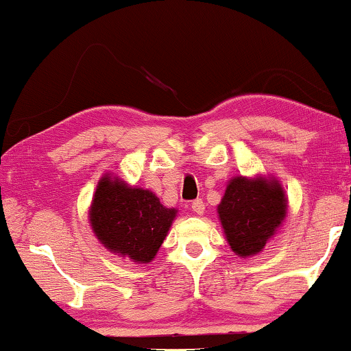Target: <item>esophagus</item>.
Here are the masks:
<instances>
[{
  "mask_svg": "<svg viewBox=\"0 0 351 351\" xmlns=\"http://www.w3.org/2000/svg\"><path fill=\"white\" fill-rule=\"evenodd\" d=\"M191 209L196 213V215H203L204 209H206V208H204V201L203 199H195L191 203Z\"/></svg>",
  "mask_w": 351,
  "mask_h": 351,
  "instance_id": "obj_1",
  "label": "esophagus"
}]
</instances>
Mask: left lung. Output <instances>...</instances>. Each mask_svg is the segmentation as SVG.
<instances>
[{"label": "left lung", "instance_id": "8db88e82", "mask_svg": "<svg viewBox=\"0 0 351 351\" xmlns=\"http://www.w3.org/2000/svg\"><path fill=\"white\" fill-rule=\"evenodd\" d=\"M232 252L241 257L259 254L287 215V199L274 178L236 176L229 181L217 206Z\"/></svg>", "mask_w": 351, "mask_h": 351}]
</instances>
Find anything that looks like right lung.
Instances as JSON below:
<instances>
[{"label":"right lung","instance_id":"1","mask_svg":"<svg viewBox=\"0 0 351 351\" xmlns=\"http://www.w3.org/2000/svg\"><path fill=\"white\" fill-rule=\"evenodd\" d=\"M175 208H165L150 189L128 186L120 178L106 175L92 199V231L97 239L134 263H152L168 234Z\"/></svg>","mask_w":351,"mask_h":351}]
</instances>
